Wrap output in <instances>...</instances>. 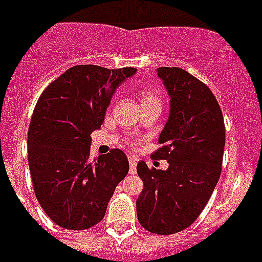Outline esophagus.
<instances>
[{
  "mask_svg": "<svg viewBox=\"0 0 262 262\" xmlns=\"http://www.w3.org/2000/svg\"><path fill=\"white\" fill-rule=\"evenodd\" d=\"M129 167H130V169H129V173L130 174H134V173L137 172V158L136 156H129Z\"/></svg>",
  "mask_w": 262,
  "mask_h": 262,
  "instance_id": "34e87169",
  "label": "esophagus"
}]
</instances>
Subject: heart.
<instances>
[{
	"mask_svg": "<svg viewBox=\"0 0 262 262\" xmlns=\"http://www.w3.org/2000/svg\"><path fill=\"white\" fill-rule=\"evenodd\" d=\"M138 98L142 107L145 106H161L160 95L154 89H141L138 93Z\"/></svg>",
	"mask_w": 262,
	"mask_h": 262,
	"instance_id": "b5f03b06",
	"label": "heart"
}]
</instances>
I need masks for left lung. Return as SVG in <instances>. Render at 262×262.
Masks as SVG:
<instances>
[{
    "label": "left lung",
    "instance_id": "obj_1",
    "mask_svg": "<svg viewBox=\"0 0 262 262\" xmlns=\"http://www.w3.org/2000/svg\"><path fill=\"white\" fill-rule=\"evenodd\" d=\"M158 76L170 97V114L154 159L167 170L137 164L143 190L137 199L139 224L150 233L185 230L208 203L222 168L225 123L216 97L204 82L178 67H160Z\"/></svg>",
    "mask_w": 262,
    "mask_h": 262
}]
</instances>
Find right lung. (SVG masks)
I'll return each mask as SVG.
<instances>
[{
  "instance_id": "right-lung-1",
  "label": "right lung",
  "mask_w": 262,
  "mask_h": 262,
  "mask_svg": "<svg viewBox=\"0 0 262 262\" xmlns=\"http://www.w3.org/2000/svg\"><path fill=\"white\" fill-rule=\"evenodd\" d=\"M136 68L71 67L48 85L28 128V164L36 198L53 222L85 230L103 220L129 161L119 148L90 158V134L101 128L115 90Z\"/></svg>"
}]
</instances>
